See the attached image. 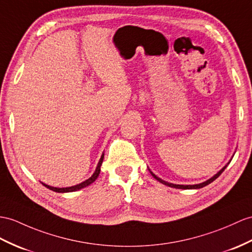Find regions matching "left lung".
I'll list each match as a JSON object with an SVG mask.
<instances>
[{
    "label": "left lung",
    "mask_w": 252,
    "mask_h": 252,
    "mask_svg": "<svg viewBox=\"0 0 252 252\" xmlns=\"http://www.w3.org/2000/svg\"><path fill=\"white\" fill-rule=\"evenodd\" d=\"M226 167V165H225ZM225 167L223 168V169H221L219 171V172L216 174V175H214L212 179H210V180H207L206 182H204V183H201V184H197V185H176V184H171V183H167V182H164V181H162L161 179H159V177H157L154 173H152V175L154 176V179L155 180H157L158 182H160L161 184H163V185H167V186H169V187H173V188H179V189H199V188H202V187H204V186H206V185H208V184H211L212 182H214L215 180L217 179V177L221 174L222 172H223V170L225 169Z\"/></svg>",
    "instance_id": "1"
}]
</instances>
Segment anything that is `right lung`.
Returning <instances> with one entry per match:
<instances>
[{
	"label": "right lung",
	"instance_id": "right-lung-1",
	"mask_svg": "<svg viewBox=\"0 0 252 252\" xmlns=\"http://www.w3.org/2000/svg\"><path fill=\"white\" fill-rule=\"evenodd\" d=\"M102 160H103V154H102V156H101V158H100L99 162H98V164H97V168H96V170H95L94 174L92 175L89 180L82 182L81 184H78V185L71 186V187H66V188L51 187V186L46 185V184H44V183H42V185H44V186L47 187V188H49L50 190H53V191H55V192H71V191H77V190L82 189V188H84V187H87V186L91 185V184L93 183V182H95V180L97 179L98 175H99V173H100V165H101V163H102Z\"/></svg>",
	"mask_w": 252,
	"mask_h": 252
}]
</instances>
